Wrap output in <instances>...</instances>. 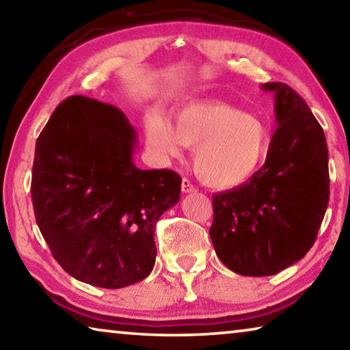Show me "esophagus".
I'll return each mask as SVG.
<instances>
[{"label": "esophagus", "mask_w": 350, "mask_h": 350, "mask_svg": "<svg viewBox=\"0 0 350 350\" xmlns=\"http://www.w3.org/2000/svg\"><path fill=\"white\" fill-rule=\"evenodd\" d=\"M194 191H196V188H194L193 183L183 177V179H182V193L188 194V193H194Z\"/></svg>", "instance_id": "obj_1"}]
</instances>
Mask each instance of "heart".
<instances>
[{
    "mask_svg": "<svg viewBox=\"0 0 350 350\" xmlns=\"http://www.w3.org/2000/svg\"><path fill=\"white\" fill-rule=\"evenodd\" d=\"M171 120L173 125L162 116L146 118L148 145L167 157L180 156L183 146H194V171L210 187H239L250 180L267 159V125L236 106L188 103L177 109Z\"/></svg>",
    "mask_w": 350,
    "mask_h": 350,
    "instance_id": "1",
    "label": "heart"
}]
</instances>
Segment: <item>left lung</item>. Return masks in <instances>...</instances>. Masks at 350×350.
Segmentation results:
<instances>
[{"label":"left lung","instance_id":"8db88e82","mask_svg":"<svg viewBox=\"0 0 350 350\" xmlns=\"http://www.w3.org/2000/svg\"><path fill=\"white\" fill-rule=\"evenodd\" d=\"M273 92L278 128L264 167L244 185L213 196L210 238L234 273L269 276L310 250L329 202V154L321 125L284 83Z\"/></svg>","mask_w":350,"mask_h":350}]
</instances>
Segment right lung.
I'll return each mask as SVG.
<instances>
[{
  "label": "right lung",
  "instance_id": "right-lung-1",
  "mask_svg": "<svg viewBox=\"0 0 350 350\" xmlns=\"http://www.w3.org/2000/svg\"><path fill=\"white\" fill-rule=\"evenodd\" d=\"M137 133L114 106L74 96L35 146V219L57 262L81 282L122 288L151 273L154 230L179 202L180 176L134 163Z\"/></svg>",
  "mask_w": 350,
  "mask_h": 350
}]
</instances>
